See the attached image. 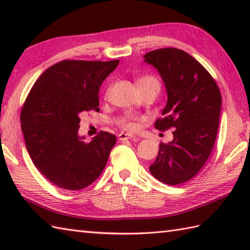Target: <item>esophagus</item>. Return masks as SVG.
<instances>
[{"label": "esophagus", "mask_w": 250, "mask_h": 250, "mask_svg": "<svg viewBox=\"0 0 250 250\" xmlns=\"http://www.w3.org/2000/svg\"><path fill=\"white\" fill-rule=\"evenodd\" d=\"M118 137H119L120 141H125V140H132L134 136L131 135V134H128V133H120L118 135Z\"/></svg>", "instance_id": "obj_1"}]
</instances>
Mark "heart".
Segmentation results:
<instances>
[{
  "instance_id": "b5f03b06",
  "label": "heart",
  "mask_w": 250,
  "mask_h": 250,
  "mask_svg": "<svg viewBox=\"0 0 250 250\" xmlns=\"http://www.w3.org/2000/svg\"><path fill=\"white\" fill-rule=\"evenodd\" d=\"M151 83H159L157 79L155 77H152V76H143V77L137 79V86H139V89H141L142 87H144L145 84ZM118 124L122 126V128L128 130V131H135L137 128H139L137 119L135 118V117H132V116L122 117L121 119H119Z\"/></svg>"
}]
</instances>
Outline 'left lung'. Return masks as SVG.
Segmentation results:
<instances>
[{
	"mask_svg": "<svg viewBox=\"0 0 250 250\" xmlns=\"http://www.w3.org/2000/svg\"><path fill=\"white\" fill-rule=\"evenodd\" d=\"M144 59L157 68L167 93L156 129H174L173 141L159 145L149 171L161 183L183 184L199 173L213 150L221 110L219 88L204 66L184 50L157 49Z\"/></svg>",
	"mask_w": 250,
	"mask_h": 250,
	"instance_id": "left-lung-1",
	"label": "left lung"
}]
</instances>
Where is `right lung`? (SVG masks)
I'll use <instances>...</instances> for the list:
<instances>
[{"mask_svg":"<svg viewBox=\"0 0 250 250\" xmlns=\"http://www.w3.org/2000/svg\"><path fill=\"white\" fill-rule=\"evenodd\" d=\"M119 60H64L42 74L20 114L25 147L36 168L58 187L81 190L98 179L116 136L101 131L91 142L78 135L79 116L99 111L101 84Z\"/></svg>","mask_w":250,"mask_h":250,"instance_id":"1","label":"right lung"}]
</instances>
